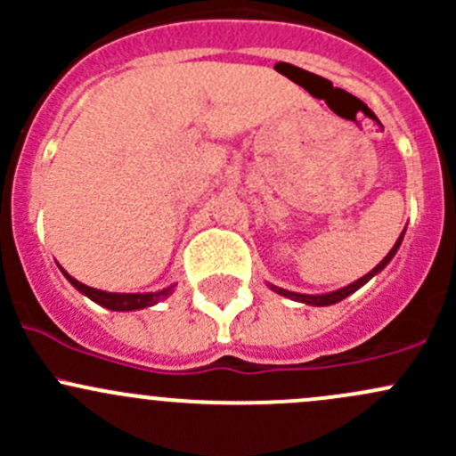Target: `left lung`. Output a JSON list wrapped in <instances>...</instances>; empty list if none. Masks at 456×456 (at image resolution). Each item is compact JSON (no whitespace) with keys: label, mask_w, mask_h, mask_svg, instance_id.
I'll return each mask as SVG.
<instances>
[{"label":"left lung","mask_w":456,"mask_h":456,"mask_svg":"<svg viewBox=\"0 0 456 456\" xmlns=\"http://www.w3.org/2000/svg\"><path fill=\"white\" fill-rule=\"evenodd\" d=\"M402 240H403V233H402V236H399V240L395 242V247H393V249L388 251V256H386L384 260H381L379 265L375 266V269L369 271V273H366L364 278H360V280H355V282H353V284H348V287L339 289V291L326 293V296H302V293H291V291H284V289H278V287H273V289H275V291L280 293V296H287V297H291V300L305 302V305H314V306H329V305H335V302L344 300V297H348V296H351V293H355L357 289H360V287H364V284L369 282V280L372 278V275H375V273H379V271L384 269L386 265H388V262H390V257H393L395 254H397V249H399V245H402Z\"/></svg>","instance_id":"8db88e82"}]
</instances>
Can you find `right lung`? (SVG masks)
Segmentation results:
<instances>
[{"instance_id":"right-lung-1","label":"right lung","mask_w":456,"mask_h":456,"mask_svg":"<svg viewBox=\"0 0 456 456\" xmlns=\"http://www.w3.org/2000/svg\"><path fill=\"white\" fill-rule=\"evenodd\" d=\"M63 275L70 280L72 287L79 289L81 293H86L92 302H96V305L105 306V309H110V311L145 309V306H151V305H156V302L165 300V297L172 293V287L163 289V291H159V293H105V291H99V289H92V287H87V284L79 282V280H75L72 275H68L66 271H63Z\"/></svg>"}]
</instances>
